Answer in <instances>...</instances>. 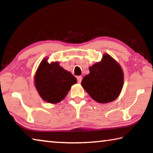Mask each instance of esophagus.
Wrapping results in <instances>:
<instances>
[{
  "label": "esophagus",
  "instance_id": "esophagus-1",
  "mask_svg": "<svg viewBox=\"0 0 153 153\" xmlns=\"http://www.w3.org/2000/svg\"><path fill=\"white\" fill-rule=\"evenodd\" d=\"M77 82L81 83L82 80V76H78L77 77Z\"/></svg>",
  "mask_w": 153,
  "mask_h": 153
}]
</instances>
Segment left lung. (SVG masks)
Instances as JSON below:
<instances>
[{
    "label": "left lung",
    "instance_id": "left-lung-1",
    "mask_svg": "<svg viewBox=\"0 0 153 153\" xmlns=\"http://www.w3.org/2000/svg\"><path fill=\"white\" fill-rule=\"evenodd\" d=\"M89 70L81 85L93 100L104 104L120 96L123 86V71L112 56L103 54L101 61L90 66Z\"/></svg>",
    "mask_w": 153,
    "mask_h": 153
}]
</instances>
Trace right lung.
Returning <instances> with one entry per match:
<instances>
[{
    "label": "right lung",
    "mask_w": 153,
    "mask_h": 153,
    "mask_svg": "<svg viewBox=\"0 0 153 153\" xmlns=\"http://www.w3.org/2000/svg\"><path fill=\"white\" fill-rule=\"evenodd\" d=\"M77 83L71 72L64 69L58 61L48 63L45 57L41 61L34 76V86L40 97L48 103L61 102Z\"/></svg>",
    "instance_id": "1"
}]
</instances>
